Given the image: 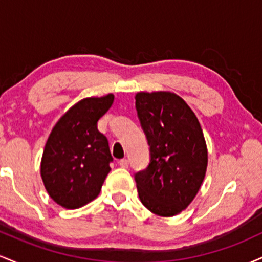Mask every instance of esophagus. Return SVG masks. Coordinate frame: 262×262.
<instances>
[{"mask_svg":"<svg viewBox=\"0 0 262 262\" xmlns=\"http://www.w3.org/2000/svg\"><path fill=\"white\" fill-rule=\"evenodd\" d=\"M129 165V161L127 160V159H122L121 161H119V166L123 167V169H127Z\"/></svg>","mask_w":262,"mask_h":262,"instance_id":"34e87169","label":"esophagus"}]
</instances>
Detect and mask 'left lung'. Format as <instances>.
<instances>
[{
    "instance_id": "left-lung-1",
    "label": "left lung",
    "mask_w": 262,
    "mask_h": 262,
    "mask_svg": "<svg viewBox=\"0 0 262 262\" xmlns=\"http://www.w3.org/2000/svg\"><path fill=\"white\" fill-rule=\"evenodd\" d=\"M138 118L150 146V162L135 173L141 203L172 217L196 197L206 176L207 145L196 114L171 92H138Z\"/></svg>"
}]
</instances>
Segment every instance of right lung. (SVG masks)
<instances>
[{
  "label": "right lung",
  "mask_w": 262,
  "mask_h": 262,
  "mask_svg": "<svg viewBox=\"0 0 262 262\" xmlns=\"http://www.w3.org/2000/svg\"><path fill=\"white\" fill-rule=\"evenodd\" d=\"M112 93L83 98L59 119L48 138L40 164L45 189L66 209L85 206L100 194L113 161L107 138L97 129Z\"/></svg>",
  "instance_id": "add662e5"
}]
</instances>
